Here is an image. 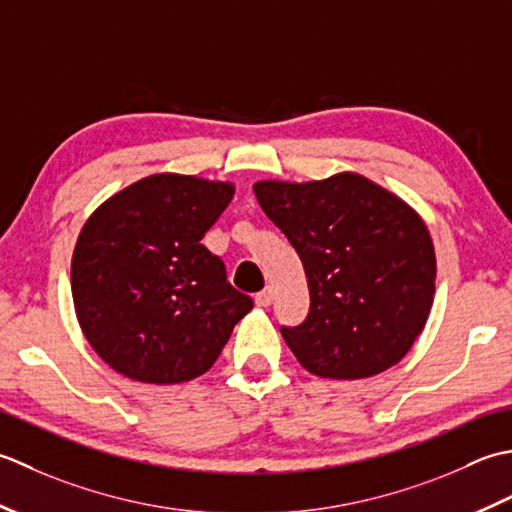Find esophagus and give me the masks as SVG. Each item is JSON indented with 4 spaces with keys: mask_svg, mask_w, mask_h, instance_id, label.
I'll return each instance as SVG.
<instances>
[{
    "mask_svg": "<svg viewBox=\"0 0 512 512\" xmlns=\"http://www.w3.org/2000/svg\"><path fill=\"white\" fill-rule=\"evenodd\" d=\"M254 302L258 307H269L271 302H274V289L271 287H265L263 291H260V294H256L254 296Z\"/></svg>",
    "mask_w": 512,
    "mask_h": 512,
    "instance_id": "1",
    "label": "esophagus"
}]
</instances>
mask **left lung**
<instances>
[{
	"label": "left lung",
	"mask_w": 512,
	"mask_h": 512,
	"mask_svg": "<svg viewBox=\"0 0 512 512\" xmlns=\"http://www.w3.org/2000/svg\"><path fill=\"white\" fill-rule=\"evenodd\" d=\"M254 194L305 267L309 314L280 329L296 360L329 380L395 367L433 307L435 249L422 216L356 172L258 181Z\"/></svg>",
	"instance_id": "1"
}]
</instances>
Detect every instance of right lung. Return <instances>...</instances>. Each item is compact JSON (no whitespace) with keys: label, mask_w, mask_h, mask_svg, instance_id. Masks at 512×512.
<instances>
[{"label":"right lung","mask_w":512,"mask_h":512,"mask_svg":"<svg viewBox=\"0 0 512 512\" xmlns=\"http://www.w3.org/2000/svg\"><path fill=\"white\" fill-rule=\"evenodd\" d=\"M234 192L229 181L159 172L106 198L83 223L72 302L110 369L143 384H181L212 369L254 307L201 245Z\"/></svg>","instance_id":"1"}]
</instances>
